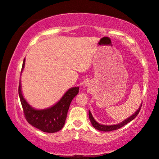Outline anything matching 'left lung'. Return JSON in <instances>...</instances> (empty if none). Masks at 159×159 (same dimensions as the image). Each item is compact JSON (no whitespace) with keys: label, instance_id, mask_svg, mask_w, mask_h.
<instances>
[{"label":"left lung","instance_id":"1","mask_svg":"<svg viewBox=\"0 0 159 159\" xmlns=\"http://www.w3.org/2000/svg\"><path fill=\"white\" fill-rule=\"evenodd\" d=\"M141 106L142 105H140V107L139 109H138L137 111L132 116H130L129 118H127L125 120V121L122 122L120 124H117V125H100L98 123V122H96V120L93 119L92 115H91V111H89V119L91 120V124H92L93 127H94L95 129H98V130H100V131H104V132H108V131H112V130H115V129H118L120 128H121L122 127L125 126V125L128 123L132 120L135 119L136 117V116L138 115V113H139V111L140 110V108H141Z\"/></svg>","mask_w":159,"mask_h":159}]
</instances>
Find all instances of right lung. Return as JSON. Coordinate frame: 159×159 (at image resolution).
<instances>
[{
    "label": "right lung",
    "mask_w": 159,
    "mask_h": 159,
    "mask_svg": "<svg viewBox=\"0 0 159 159\" xmlns=\"http://www.w3.org/2000/svg\"><path fill=\"white\" fill-rule=\"evenodd\" d=\"M24 62L25 59L22 65L21 71L24 67ZM79 87L71 88L53 107L42 110H37L32 108L24 99L21 93L20 81L19 94L26 121L36 128L45 133H52L59 131L64 126L69 107L73 98L79 93Z\"/></svg>",
    "instance_id": "obj_1"
}]
</instances>
